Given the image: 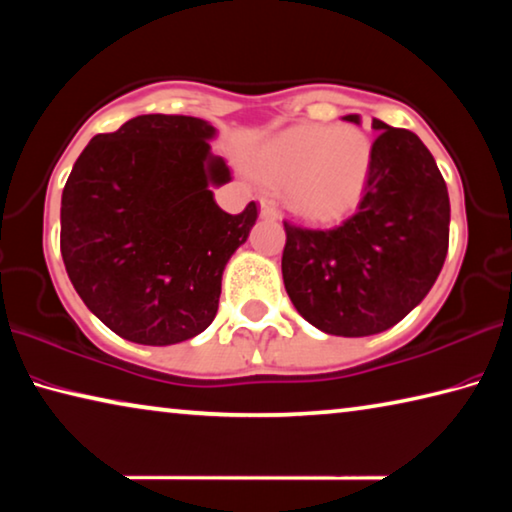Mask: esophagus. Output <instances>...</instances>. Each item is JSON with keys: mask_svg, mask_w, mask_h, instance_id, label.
I'll return each mask as SVG.
<instances>
[{"mask_svg": "<svg viewBox=\"0 0 512 512\" xmlns=\"http://www.w3.org/2000/svg\"><path fill=\"white\" fill-rule=\"evenodd\" d=\"M259 214L262 219H277V207L271 198H259Z\"/></svg>", "mask_w": 512, "mask_h": 512, "instance_id": "1", "label": "esophagus"}]
</instances>
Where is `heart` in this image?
<instances>
[{"mask_svg":"<svg viewBox=\"0 0 512 512\" xmlns=\"http://www.w3.org/2000/svg\"><path fill=\"white\" fill-rule=\"evenodd\" d=\"M255 167L266 183L289 185L291 210L309 221H336L366 192L372 142L352 126H296L259 146Z\"/></svg>","mask_w":512,"mask_h":512,"instance_id":"b5f03b06","label":"heart"}]
</instances>
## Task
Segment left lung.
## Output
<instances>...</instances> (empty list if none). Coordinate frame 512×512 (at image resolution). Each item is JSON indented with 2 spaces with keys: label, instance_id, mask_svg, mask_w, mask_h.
<instances>
[{
  "label": "left lung",
  "instance_id": "1",
  "mask_svg": "<svg viewBox=\"0 0 512 512\" xmlns=\"http://www.w3.org/2000/svg\"><path fill=\"white\" fill-rule=\"evenodd\" d=\"M359 124V115L343 117ZM366 192L350 219L316 230L284 221L282 277L298 314L334 336H370L418 307L449 246V194L415 133L372 119Z\"/></svg>",
  "mask_w": 512,
  "mask_h": 512
}]
</instances>
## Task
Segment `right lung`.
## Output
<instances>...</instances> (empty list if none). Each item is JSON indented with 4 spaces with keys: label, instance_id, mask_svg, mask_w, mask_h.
<instances>
[{
    "label": "right lung",
    "instance_id": "1",
    "mask_svg": "<svg viewBox=\"0 0 512 512\" xmlns=\"http://www.w3.org/2000/svg\"><path fill=\"white\" fill-rule=\"evenodd\" d=\"M214 126L140 115L94 135L60 203V253L76 293L121 339H194L219 309L221 275L257 221V203L223 212L212 187L230 180L210 153Z\"/></svg>",
    "mask_w": 512,
    "mask_h": 512
}]
</instances>
